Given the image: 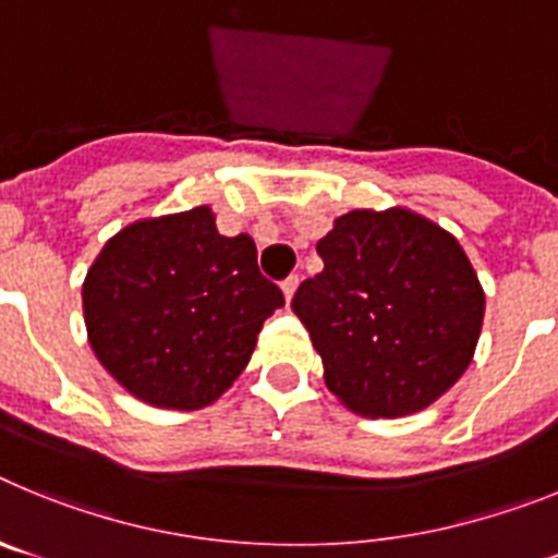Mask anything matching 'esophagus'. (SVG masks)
<instances>
[{
  "mask_svg": "<svg viewBox=\"0 0 558 558\" xmlns=\"http://www.w3.org/2000/svg\"><path fill=\"white\" fill-rule=\"evenodd\" d=\"M295 288H299V276H288V279L282 282V293H284V299H288V302L293 299Z\"/></svg>",
  "mask_w": 558,
  "mask_h": 558,
  "instance_id": "obj_1",
  "label": "esophagus"
}]
</instances>
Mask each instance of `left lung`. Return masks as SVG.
I'll return each instance as SVG.
<instances>
[{
    "label": "left lung",
    "instance_id": "obj_1",
    "mask_svg": "<svg viewBox=\"0 0 558 558\" xmlns=\"http://www.w3.org/2000/svg\"><path fill=\"white\" fill-rule=\"evenodd\" d=\"M315 248L324 270L290 307L322 354L329 391L368 418L425 411L450 391L486 310L456 236L402 206L354 209Z\"/></svg>",
    "mask_w": 558,
    "mask_h": 558
}]
</instances>
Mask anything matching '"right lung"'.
<instances>
[{
	"label": "right lung",
	"instance_id": "obj_1",
	"mask_svg": "<svg viewBox=\"0 0 558 558\" xmlns=\"http://www.w3.org/2000/svg\"><path fill=\"white\" fill-rule=\"evenodd\" d=\"M282 290L248 234L223 236L209 206L125 226L83 282L88 343L128 393L156 408L211 405L248 366Z\"/></svg>",
	"mask_w": 558,
	"mask_h": 558
}]
</instances>
